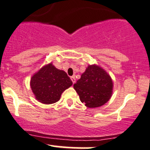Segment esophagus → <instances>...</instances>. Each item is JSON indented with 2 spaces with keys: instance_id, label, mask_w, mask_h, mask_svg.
I'll return each instance as SVG.
<instances>
[{
  "instance_id": "1",
  "label": "esophagus",
  "mask_w": 150,
  "mask_h": 150,
  "mask_svg": "<svg viewBox=\"0 0 150 150\" xmlns=\"http://www.w3.org/2000/svg\"><path fill=\"white\" fill-rule=\"evenodd\" d=\"M71 79L72 82H73L74 84V83L76 82V78H75L74 76H72L71 77Z\"/></svg>"
}]
</instances>
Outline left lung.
Returning <instances> with one entry per match:
<instances>
[{
  "label": "left lung",
  "instance_id": "obj_1",
  "mask_svg": "<svg viewBox=\"0 0 150 150\" xmlns=\"http://www.w3.org/2000/svg\"><path fill=\"white\" fill-rule=\"evenodd\" d=\"M80 100L89 108L102 106L110 99L113 82L110 76L102 68L89 65L85 71L74 84Z\"/></svg>",
  "mask_w": 150,
  "mask_h": 150
}]
</instances>
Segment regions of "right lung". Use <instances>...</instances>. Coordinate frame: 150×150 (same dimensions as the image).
Listing matches in <instances>:
<instances>
[{
	"instance_id": "obj_1",
	"label": "right lung",
	"mask_w": 150,
	"mask_h": 150,
	"mask_svg": "<svg viewBox=\"0 0 150 150\" xmlns=\"http://www.w3.org/2000/svg\"><path fill=\"white\" fill-rule=\"evenodd\" d=\"M72 84L67 74L56 69L52 63L41 68L30 79V87L35 98L44 104L58 101L63 92Z\"/></svg>"
}]
</instances>
